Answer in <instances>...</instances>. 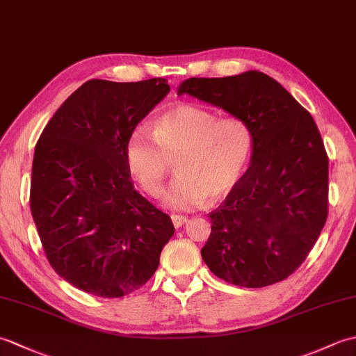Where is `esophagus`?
I'll list each match as a JSON object with an SVG mask.
<instances>
[{"label":"esophagus","instance_id":"1","mask_svg":"<svg viewBox=\"0 0 356 356\" xmlns=\"http://www.w3.org/2000/svg\"><path fill=\"white\" fill-rule=\"evenodd\" d=\"M171 220H172V223H174V226H176V228H182V226L188 222V218H186L185 216L172 214V216H171Z\"/></svg>","mask_w":356,"mask_h":356}]
</instances>
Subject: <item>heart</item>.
I'll return each instance as SVG.
<instances>
[{
  "instance_id": "1",
  "label": "heart",
  "mask_w": 356,
  "mask_h": 356,
  "mask_svg": "<svg viewBox=\"0 0 356 356\" xmlns=\"http://www.w3.org/2000/svg\"><path fill=\"white\" fill-rule=\"evenodd\" d=\"M254 133L240 118L218 119L213 111L182 104L162 113L147 125L133 128L125 147V162L133 179L147 194L163 190L172 161L179 176L165 194L176 209L220 202L236 190L251 162Z\"/></svg>"
}]
</instances>
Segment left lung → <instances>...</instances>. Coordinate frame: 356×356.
Returning a JSON list of instances; mask_svg holds the SVG:
<instances>
[{
  "mask_svg": "<svg viewBox=\"0 0 356 356\" xmlns=\"http://www.w3.org/2000/svg\"><path fill=\"white\" fill-rule=\"evenodd\" d=\"M243 119L254 133L251 165L209 214L202 259L243 287L282 282L306 260L327 218L329 157L311 113L268 74L190 78L177 88Z\"/></svg>",
  "mask_w": 356,
  "mask_h": 356,
  "instance_id": "left-lung-1",
  "label": "left lung"
}]
</instances>
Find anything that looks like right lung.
<instances>
[{"instance_id": "obj_1", "label": "right lung", "mask_w": 356, "mask_h": 356, "mask_svg": "<svg viewBox=\"0 0 356 356\" xmlns=\"http://www.w3.org/2000/svg\"><path fill=\"white\" fill-rule=\"evenodd\" d=\"M168 92L163 78L87 81L35 147L30 209L45 257L59 277L96 297L145 284L174 234L170 216L134 190L125 162L133 128Z\"/></svg>"}]
</instances>
